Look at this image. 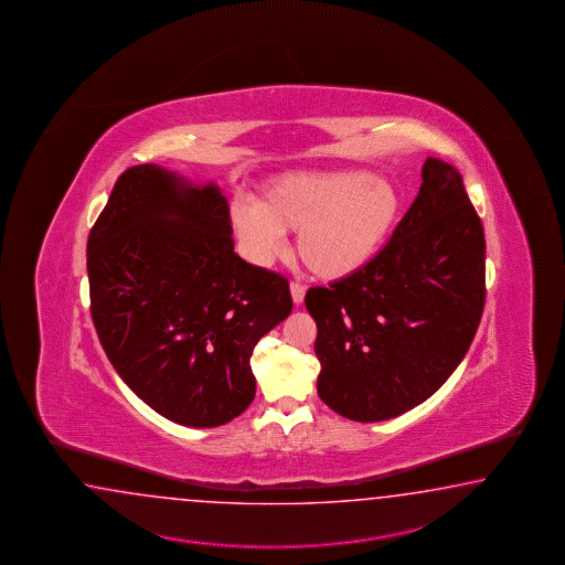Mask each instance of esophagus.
<instances>
[{
  "instance_id": "obj_1",
  "label": "esophagus",
  "mask_w": 565,
  "mask_h": 565,
  "mask_svg": "<svg viewBox=\"0 0 565 565\" xmlns=\"http://www.w3.org/2000/svg\"><path fill=\"white\" fill-rule=\"evenodd\" d=\"M289 291H291V300L294 303H298L300 306L301 301H303V296H306V288L298 284V281H291L289 284Z\"/></svg>"
}]
</instances>
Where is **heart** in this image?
<instances>
[{"instance_id": "1", "label": "heart", "mask_w": 565, "mask_h": 565, "mask_svg": "<svg viewBox=\"0 0 565 565\" xmlns=\"http://www.w3.org/2000/svg\"><path fill=\"white\" fill-rule=\"evenodd\" d=\"M402 213L399 189L369 172H289L276 178L257 204H235L231 225L259 264L281 252L284 233H300L296 253L306 271L339 281L375 259Z\"/></svg>"}]
</instances>
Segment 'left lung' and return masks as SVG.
<instances>
[{"label": "left lung", "mask_w": 565, "mask_h": 565, "mask_svg": "<svg viewBox=\"0 0 565 565\" xmlns=\"http://www.w3.org/2000/svg\"><path fill=\"white\" fill-rule=\"evenodd\" d=\"M422 189L359 274L310 288L318 395L352 422L414 409L462 363L484 310V231L451 163L427 158Z\"/></svg>", "instance_id": "1"}]
</instances>
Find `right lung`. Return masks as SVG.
I'll return each instance as SVG.
<instances>
[{
    "mask_svg": "<svg viewBox=\"0 0 565 565\" xmlns=\"http://www.w3.org/2000/svg\"><path fill=\"white\" fill-rule=\"evenodd\" d=\"M228 204L156 163L117 178L88 233L90 316L153 412L216 427L255 397L253 349L291 312L288 279L235 253Z\"/></svg>",
    "mask_w": 565,
    "mask_h": 565,
    "instance_id": "obj_1",
    "label": "right lung"
}]
</instances>
